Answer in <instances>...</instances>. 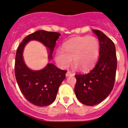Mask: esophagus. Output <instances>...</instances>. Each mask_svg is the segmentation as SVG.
Returning a JSON list of instances; mask_svg holds the SVG:
<instances>
[{
  "label": "esophagus",
  "instance_id": "1",
  "mask_svg": "<svg viewBox=\"0 0 128 128\" xmlns=\"http://www.w3.org/2000/svg\"><path fill=\"white\" fill-rule=\"evenodd\" d=\"M74 73H72V72H70V71H67V72H66V76H74Z\"/></svg>",
  "mask_w": 128,
  "mask_h": 128
}]
</instances>
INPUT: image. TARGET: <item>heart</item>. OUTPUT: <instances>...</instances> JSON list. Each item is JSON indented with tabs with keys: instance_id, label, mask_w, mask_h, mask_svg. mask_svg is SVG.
Masks as SVG:
<instances>
[{
	"instance_id": "obj_1",
	"label": "heart",
	"mask_w": 128,
	"mask_h": 128,
	"mask_svg": "<svg viewBox=\"0 0 128 128\" xmlns=\"http://www.w3.org/2000/svg\"><path fill=\"white\" fill-rule=\"evenodd\" d=\"M99 54V42L93 36H79L69 40L63 49L57 51L56 60L62 67H66L72 62L81 70L93 67Z\"/></svg>"
}]
</instances>
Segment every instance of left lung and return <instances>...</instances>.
Here are the masks:
<instances>
[{
    "mask_svg": "<svg viewBox=\"0 0 128 128\" xmlns=\"http://www.w3.org/2000/svg\"><path fill=\"white\" fill-rule=\"evenodd\" d=\"M99 40V58L87 74H76V96L81 103L94 106L104 100L112 90L117 70L115 44L99 30H93Z\"/></svg>",
    "mask_w": 128,
    "mask_h": 128,
    "instance_id": "1",
    "label": "left lung"
}]
</instances>
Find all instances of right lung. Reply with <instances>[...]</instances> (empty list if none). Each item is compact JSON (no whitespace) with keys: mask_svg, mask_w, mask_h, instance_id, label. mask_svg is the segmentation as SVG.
<instances>
[{"mask_svg":"<svg viewBox=\"0 0 128 128\" xmlns=\"http://www.w3.org/2000/svg\"><path fill=\"white\" fill-rule=\"evenodd\" d=\"M60 35L56 32L38 30L26 37L16 50L14 74L18 85L25 98L36 106H48L54 102L59 86L65 80L66 70L60 69L52 63H48L41 70H31L24 62V48L30 40L41 42L50 50L48 58L50 60L56 40Z\"/></svg>","mask_w":128,"mask_h":128,"instance_id":"add662e5","label":"right lung"}]
</instances>
